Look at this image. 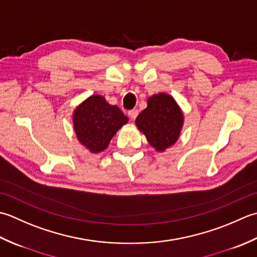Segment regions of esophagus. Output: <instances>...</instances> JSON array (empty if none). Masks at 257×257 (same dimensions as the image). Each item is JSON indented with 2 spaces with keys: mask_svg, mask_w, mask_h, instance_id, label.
I'll return each instance as SVG.
<instances>
[{
  "mask_svg": "<svg viewBox=\"0 0 257 257\" xmlns=\"http://www.w3.org/2000/svg\"><path fill=\"white\" fill-rule=\"evenodd\" d=\"M138 114H139L138 109H131V111H128V116L132 119H135L136 116H138Z\"/></svg>",
  "mask_w": 257,
  "mask_h": 257,
  "instance_id": "obj_1",
  "label": "esophagus"
}]
</instances>
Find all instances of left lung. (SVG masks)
Masks as SVG:
<instances>
[{
  "label": "left lung",
  "instance_id": "1",
  "mask_svg": "<svg viewBox=\"0 0 257 257\" xmlns=\"http://www.w3.org/2000/svg\"><path fill=\"white\" fill-rule=\"evenodd\" d=\"M152 148L164 152L179 140L184 124V115L170 94L159 93L148 98V107L135 119Z\"/></svg>",
  "mask_w": 257,
  "mask_h": 257
}]
</instances>
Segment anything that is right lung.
I'll return each mask as SVG.
<instances>
[{
  "label": "right lung",
  "mask_w": 257,
  "mask_h": 257,
  "mask_svg": "<svg viewBox=\"0 0 257 257\" xmlns=\"http://www.w3.org/2000/svg\"><path fill=\"white\" fill-rule=\"evenodd\" d=\"M127 122L121 109L97 94L87 97L73 112L76 138L91 153L105 150L113 136Z\"/></svg>",
  "instance_id": "add662e5"
}]
</instances>
